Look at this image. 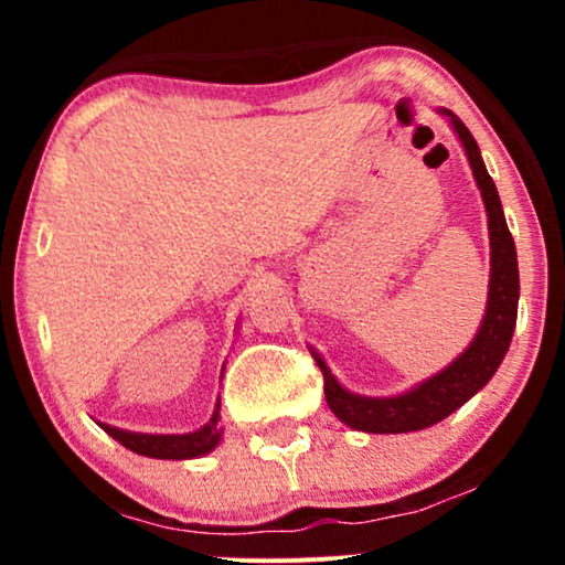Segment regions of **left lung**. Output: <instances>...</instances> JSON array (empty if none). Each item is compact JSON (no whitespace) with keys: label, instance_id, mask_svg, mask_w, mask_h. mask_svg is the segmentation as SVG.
<instances>
[{"label":"left lung","instance_id":"left-lung-1","mask_svg":"<svg viewBox=\"0 0 565 565\" xmlns=\"http://www.w3.org/2000/svg\"><path fill=\"white\" fill-rule=\"evenodd\" d=\"M440 116L449 119L454 132L465 148V157L470 161L472 178H476L478 191H481L486 217H489V246H491V276H489V300H486V313L476 337L449 366L440 369L438 374L408 387L398 395H361L350 393L342 387L327 361L310 348L316 364L323 374V393L327 404L340 423L361 433H414L440 423L457 412L459 406L468 404L481 387L497 374L499 364L508 355L512 332H515L518 319V297H521V281H518V255L515 242L508 231L502 201H499L497 185L491 174L486 172L481 159V148L470 129L462 125L459 116L449 108H438Z\"/></svg>","mask_w":565,"mask_h":565}]
</instances>
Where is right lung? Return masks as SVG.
Wrapping results in <instances>:
<instances>
[{
  "mask_svg": "<svg viewBox=\"0 0 565 565\" xmlns=\"http://www.w3.org/2000/svg\"><path fill=\"white\" fill-rule=\"evenodd\" d=\"M220 419V401L215 406V414L210 417V423L193 433H180V436H161V433H132L121 430V427H111L106 423H97L103 430L108 433L114 440H119L121 446H127L129 451L142 454V457L153 459H196L210 454L223 438V427L217 425Z\"/></svg>",
  "mask_w": 565,
  "mask_h": 565,
  "instance_id": "add662e5",
  "label": "right lung"
}]
</instances>
